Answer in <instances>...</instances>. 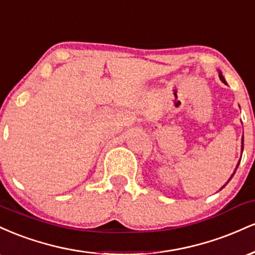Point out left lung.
<instances>
[{
	"label": "left lung",
	"instance_id": "left-lung-1",
	"mask_svg": "<svg viewBox=\"0 0 255 255\" xmlns=\"http://www.w3.org/2000/svg\"><path fill=\"white\" fill-rule=\"evenodd\" d=\"M218 74H219V79H221V80H222V83H224L225 85H228V84H227V81H225V79H224V77H223V74H222V72H221V71H218ZM241 150H242V151H244V135H242V139H241ZM241 156H242V154H241ZM240 162H241V158H240V160H239L238 165H236L235 170H234V172H233V174H231V176H230V178H229V180H228V182H229V181L231 180V178H233V176H234V175H235V171H236V169H238V166H239V164H240ZM228 182H227V183H225V184H224V186H223V187H222V188H221V189H223V188H224V187H225V186H227V184H228Z\"/></svg>",
	"mask_w": 255,
	"mask_h": 255
}]
</instances>
